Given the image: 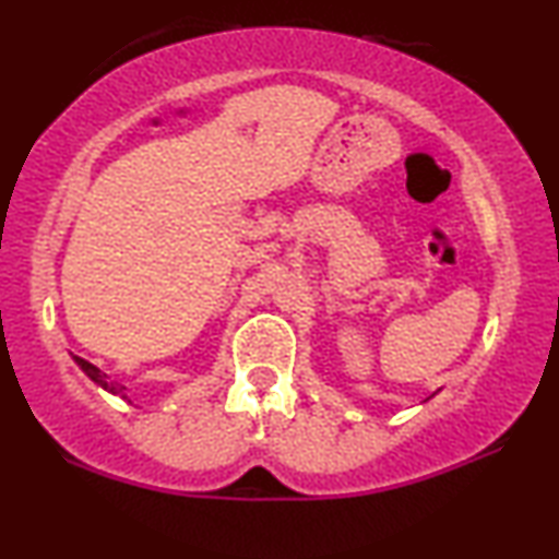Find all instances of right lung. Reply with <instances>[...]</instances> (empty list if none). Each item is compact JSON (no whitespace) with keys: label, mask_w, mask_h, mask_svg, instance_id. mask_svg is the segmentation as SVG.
Returning a JSON list of instances; mask_svg holds the SVG:
<instances>
[{"label":"right lung","mask_w":559,"mask_h":559,"mask_svg":"<svg viewBox=\"0 0 559 559\" xmlns=\"http://www.w3.org/2000/svg\"><path fill=\"white\" fill-rule=\"evenodd\" d=\"M73 359L78 361V367H81L83 372L88 374L93 382L100 384V388L108 390V392H114V395H121V397H126V395H123V390H126V388H121L119 382H108V374H106V372H100V369H98L96 365H91V361H88V359H83V357H73Z\"/></svg>","instance_id":"right-lung-1"}]
</instances>
